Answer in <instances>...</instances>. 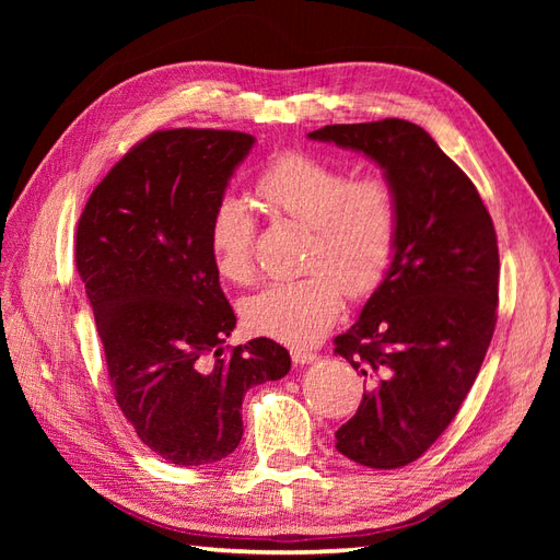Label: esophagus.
<instances>
[{
  "label": "esophagus",
  "instance_id": "34e87169",
  "mask_svg": "<svg viewBox=\"0 0 560 560\" xmlns=\"http://www.w3.org/2000/svg\"><path fill=\"white\" fill-rule=\"evenodd\" d=\"M317 360V352L306 348H292V362L294 364H311Z\"/></svg>",
  "mask_w": 560,
  "mask_h": 560
}]
</instances>
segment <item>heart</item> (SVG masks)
Segmentation results:
<instances>
[{"label": "heart", "instance_id": "heart-1", "mask_svg": "<svg viewBox=\"0 0 560 560\" xmlns=\"http://www.w3.org/2000/svg\"><path fill=\"white\" fill-rule=\"evenodd\" d=\"M261 208L273 219L308 226L306 276L273 282L241 303L245 327L290 346L319 341L350 299L374 294L395 261L399 194L383 175H358L303 151H282L254 179ZM257 219L241 198L222 196L210 219L214 270L233 284H249Z\"/></svg>", "mask_w": 560, "mask_h": 560}]
</instances>
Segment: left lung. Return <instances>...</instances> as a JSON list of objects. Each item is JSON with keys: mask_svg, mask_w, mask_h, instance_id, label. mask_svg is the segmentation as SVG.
<instances>
[{"mask_svg": "<svg viewBox=\"0 0 560 560\" xmlns=\"http://www.w3.org/2000/svg\"><path fill=\"white\" fill-rule=\"evenodd\" d=\"M311 140L362 151L399 194V243L360 319L334 338L366 383L336 448L371 469L425 453L474 385L498 322L500 254L477 186L404 118L338 124Z\"/></svg>", "mask_w": 560, "mask_h": 560, "instance_id": "1", "label": "left lung"}]
</instances>
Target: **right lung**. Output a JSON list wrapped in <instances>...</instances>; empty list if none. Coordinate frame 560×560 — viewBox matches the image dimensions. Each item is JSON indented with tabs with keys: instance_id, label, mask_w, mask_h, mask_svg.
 <instances>
[{
	"instance_id": "obj_1",
	"label": "right lung",
	"mask_w": 560,
	"mask_h": 560,
	"mask_svg": "<svg viewBox=\"0 0 560 560\" xmlns=\"http://www.w3.org/2000/svg\"><path fill=\"white\" fill-rule=\"evenodd\" d=\"M252 144L238 130L151 132L95 186L77 226V270L118 409L182 467L238 448L245 393L292 366L270 338L224 348L235 315L212 264L210 219Z\"/></svg>"
}]
</instances>
